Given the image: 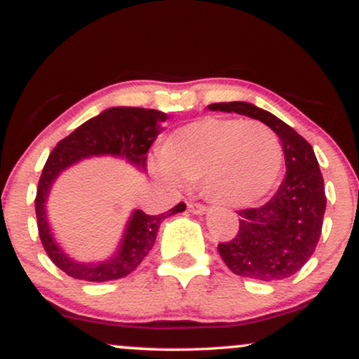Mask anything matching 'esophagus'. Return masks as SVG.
<instances>
[{
	"mask_svg": "<svg viewBox=\"0 0 359 359\" xmlns=\"http://www.w3.org/2000/svg\"><path fill=\"white\" fill-rule=\"evenodd\" d=\"M187 209L194 214H203L205 211V205L201 204V203H194V201H191V203H187Z\"/></svg>",
	"mask_w": 359,
	"mask_h": 359,
	"instance_id": "esophagus-1",
	"label": "esophagus"
}]
</instances>
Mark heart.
<instances>
[{
  "label": "heart",
  "mask_w": 359,
  "mask_h": 359,
  "mask_svg": "<svg viewBox=\"0 0 359 359\" xmlns=\"http://www.w3.org/2000/svg\"><path fill=\"white\" fill-rule=\"evenodd\" d=\"M282 163V143L269 126L209 116L172 131L160 147L155 170L175 187L201 182L214 203L245 208L269 196Z\"/></svg>",
  "instance_id": "1"
}]
</instances>
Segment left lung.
<instances>
[{"mask_svg": "<svg viewBox=\"0 0 359 359\" xmlns=\"http://www.w3.org/2000/svg\"><path fill=\"white\" fill-rule=\"evenodd\" d=\"M209 109L245 114L270 126L282 142L287 167L269 203L238 211L236 236L217 245L221 258L240 277L262 282L292 277L312 257L323 233L325 192L314 150L294 128L250 102H216Z\"/></svg>", "mask_w": 359, "mask_h": 359, "instance_id": "1", "label": "left lung"}]
</instances>
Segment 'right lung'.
Listing matches in <instances>:
<instances>
[{"label": "right lung", "instance_id": "obj_1", "mask_svg": "<svg viewBox=\"0 0 359 359\" xmlns=\"http://www.w3.org/2000/svg\"><path fill=\"white\" fill-rule=\"evenodd\" d=\"M165 119L167 114L156 109L109 108L102 111L100 116L89 119L77 130H74L69 137L60 140L48 155L42 175H40L39 189H36V226H39L40 241L48 258L69 277L86 280V282H109V280H118L130 275L154 246L160 222L167 216L182 212L185 204L179 203L175 208L156 216H150L140 209L135 211L128 222L125 238L116 257L100 265H84L65 257L64 251L55 245L48 229L47 216H45V199H47L52 182L64 168L90 155H123L135 165L145 168L148 150L154 145L156 135L160 133L158 123Z\"/></svg>", "mask_w": 359, "mask_h": 359}]
</instances>
